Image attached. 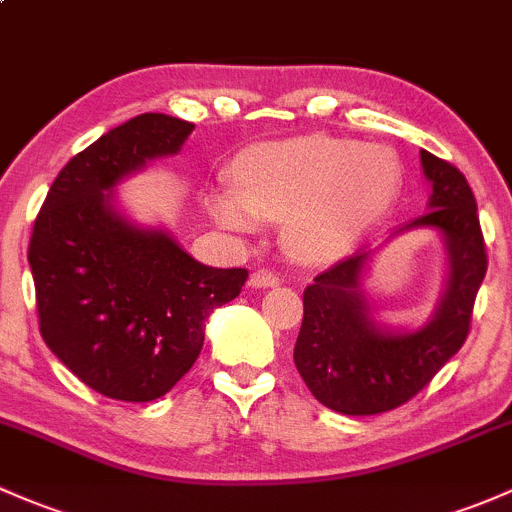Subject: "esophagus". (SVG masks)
<instances>
[{
    "instance_id": "34e87169",
    "label": "esophagus",
    "mask_w": 512,
    "mask_h": 512,
    "mask_svg": "<svg viewBox=\"0 0 512 512\" xmlns=\"http://www.w3.org/2000/svg\"><path fill=\"white\" fill-rule=\"evenodd\" d=\"M279 284V274H274L270 270H255L250 274V287L255 289H270Z\"/></svg>"
}]
</instances>
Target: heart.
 Instances as JSON below:
<instances>
[{
	"label": "heart",
	"instance_id": "1",
	"mask_svg": "<svg viewBox=\"0 0 512 512\" xmlns=\"http://www.w3.org/2000/svg\"><path fill=\"white\" fill-rule=\"evenodd\" d=\"M400 181V164L383 147L304 134L245 149L233 164V186L213 188L206 206L233 233H252L262 218L284 220L289 252L324 262L383 223Z\"/></svg>",
	"mask_w": 512,
	"mask_h": 512
}]
</instances>
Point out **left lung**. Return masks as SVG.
Segmentation results:
<instances>
[{
	"label": "left lung",
	"mask_w": 512,
	"mask_h": 512,
	"mask_svg": "<svg viewBox=\"0 0 512 512\" xmlns=\"http://www.w3.org/2000/svg\"><path fill=\"white\" fill-rule=\"evenodd\" d=\"M419 157L432 184L429 211L392 230L390 238L414 228L437 230L449 255L446 289L427 324L400 331L373 319L360 289L373 250L363 247L314 277L304 289L294 365L311 395L333 412L363 417L405 405L469 336L488 267L476 198L456 166L424 149Z\"/></svg>",
	"instance_id": "obj_1"
}]
</instances>
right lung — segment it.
<instances>
[{
  "label": "right lung",
  "mask_w": 512,
  "mask_h": 512,
  "mask_svg": "<svg viewBox=\"0 0 512 512\" xmlns=\"http://www.w3.org/2000/svg\"><path fill=\"white\" fill-rule=\"evenodd\" d=\"M193 125L144 112L102 134L53 181L29 242L46 346L112 400L152 402L196 363L213 309L247 270L201 265L161 228L134 225L112 188L147 161L179 152Z\"/></svg>",
  "instance_id": "1"
}]
</instances>
